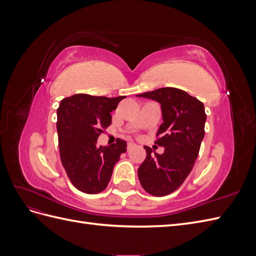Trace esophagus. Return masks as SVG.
Returning a JSON list of instances; mask_svg holds the SVG:
<instances>
[{"instance_id":"obj_1","label":"esophagus","mask_w":256,"mask_h":256,"mask_svg":"<svg viewBox=\"0 0 256 256\" xmlns=\"http://www.w3.org/2000/svg\"><path fill=\"white\" fill-rule=\"evenodd\" d=\"M134 147H136V144L134 143H128V146H127V150L129 152V150H132V148H134Z\"/></svg>"}]
</instances>
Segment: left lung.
Wrapping results in <instances>:
<instances>
[{
	"label": "left lung",
	"instance_id": "left-lung-1",
	"mask_svg": "<svg viewBox=\"0 0 256 256\" xmlns=\"http://www.w3.org/2000/svg\"><path fill=\"white\" fill-rule=\"evenodd\" d=\"M138 97L152 99L161 104L162 120L156 144L164 154L152 156L144 146L146 158L138 168L143 189L154 196H164L182 184L196 164L205 134L206 114L203 102L175 88H162Z\"/></svg>",
	"mask_w": 256,
	"mask_h": 256
}]
</instances>
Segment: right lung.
Here are the masks:
<instances>
[{"instance_id": "obj_1", "label": "right lung", "mask_w": 256, "mask_h": 256, "mask_svg": "<svg viewBox=\"0 0 256 256\" xmlns=\"http://www.w3.org/2000/svg\"><path fill=\"white\" fill-rule=\"evenodd\" d=\"M126 96L108 98L76 94L62 100L56 129L60 161L74 187L88 194L106 188L116 162L126 152V141L98 146L97 138L111 125V112Z\"/></svg>"}]
</instances>
